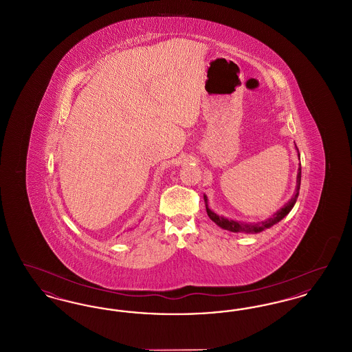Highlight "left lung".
<instances>
[{"label":"left lung","instance_id":"8db88e82","mask_svg":"<svg viewBox=\"0 0 352 352\" xmlns=\"http://www.w3.org/2000/svg\"><path fill=\"white\" fill-rule=\"evenodd\" d=\"M296 149L298 151V148L296 146ZM298 157H300V153H298ZM300 186H301V164H300V168H298V173H297V184H296V191L292 197V199L285 203L283 206V208H280L278 211H276L270 218L265 219V220H261V221H257V223H245V221H239V220H234V219L224 218V217H220L217 212H214L210 207H208V199L206 195H203L204 198V203H206V211H207V215L210 217V219L219 226L220 228L223 230H227V231H231V232H244V234H258V232H263L265 230H268L270 227H273L274 224H277L278 221H281L283 219L292 211V208L294 207L297 198H298V194H300Z\"/></svg>","mask_w":352,"mask_h":352}]
</instances>
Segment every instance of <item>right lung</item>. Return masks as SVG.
Segmentation results:
<instances>
[{
	"label": "right lung",
	"instance_id": "obj_1",
	"mask_svg": "<svg viewBox=\"0 0 352 352\" xmlns=\"http://www.w3.org/2000/svg\"><path fill=\"white\" fill-rule=\"evenodd\" d=\"M131 230H132V228H131Z\"/></svg>",
	"mask_w": 352,
	"mask_h": 352
}]
</instances>
